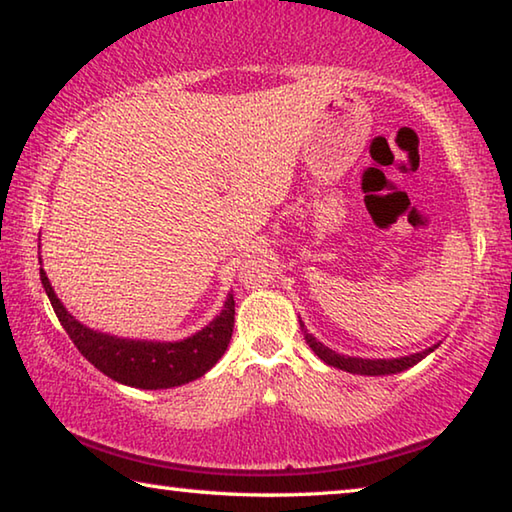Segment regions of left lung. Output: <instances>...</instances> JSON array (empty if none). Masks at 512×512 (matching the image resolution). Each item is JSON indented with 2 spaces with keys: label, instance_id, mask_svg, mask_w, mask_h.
Instances as JSON below:
<instances>
[{
  "label": "left lung",
  "instance_id": "left-lung-1",
  "mask_svg": "<svg viewBox=\"0 0 512 512\" xmlns=\"http://www.w3.org/2000/svg\"><path fill=\"white\" fill-rule=\"evenodd\" d=\"M302 332H305V341L309 343V348L314 350L320 359H323L327 366H334V368H341L345 372H352V375H395V372H402L406 368L415 366V363L422 361L427 357L429 352H433L438 348V345H433V348L418 352V354H409V357H400V359H359V357H345V354H336L334 350L325 348L323 343H318L314 336H311L305 325L300 323Z\"/></svg>",
  "mask_w": 512,
  "mask_h": 512
}]
</instances>
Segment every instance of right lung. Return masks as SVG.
<instances>
[{
	"label": "right lung",
	"mask_w": 512,
	"mask_h": 512,
	"mask_svg": "<svg viewBox=\"0 0 512 512\" xmlns=\"http://www.w3.org/2000/svg\"><path fill=\"white\" fill-rule=\"evenodd\" d=\"M40 280L45 287L51 307H54L60 325L85 359L103 375L119 384L158 391V388L183 386L187 381L203 377L221 354L228 350L235 327V300L225 302L221 314L201 332L178 343H153V341H128L117 336L92 332L81 325L72 314H67L63 302L56 298L47 280V273L40 268Z\"/></svg>",
	"instance_id": "1"
}]
</instances>
